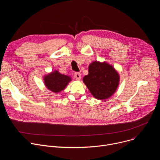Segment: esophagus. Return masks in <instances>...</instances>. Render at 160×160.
<instances>
[{"instance_id": "esophagus-1", "label": "esophagus", "mask_w": 160, "mask_h": 160, "mask_svg": "<svg viewBox=\"0 0 160 160\" xmlns=\"http://www.w3.org/2000/svg\"><path fill=\"white\" fill-rule=\"evenodd\" d=\"M74 77H75V78L77 80H79L81 79V75H80V73L79 72H75V73H74Z\"/></svg>"}]
</instances>
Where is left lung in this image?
<instances>
[{
	"instance_id": "8db88e82",
	"label": "left lung",
	"mask_w": 160,
	"mask_h": 160,
	"mask_svg": "<svg viewBox=\"0 0 160 160\" xmlns=\"http://www.w3.org/2000/svg\"><path fill=\"white\" fill-rule=\"evenodd\" d=\"M120 77L112 66L108 63L94 61L88 67V74L83 81L90 93L98 99L111 97L116 91Z\"/></svg>"
}]
</instances>
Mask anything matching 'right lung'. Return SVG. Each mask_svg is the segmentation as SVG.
Listing matches in <instances>:
<instances>
[{
    "mask_svg": "<svg viewBox=\"0 0 160 160\" xmlns=\"http://www.w3.org/2000/svg\"><path fill=\"white\" fill-rule=\"evenodd\" d=\"M71 80L70 77L61 74L58 71H55L44 77L45 86L54 93L59 92L62 90Z\"/></svg>",
    "mask_w": 160,
    "mask_h": 160,
    "instance_id": "right-lung-1",
    "label": "right lung"
}]
</instances>
